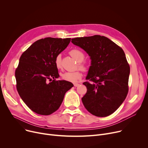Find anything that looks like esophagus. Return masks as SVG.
<instances>
[{
	"mask_svg": "<svg viewBox=\"0 0 148 148\" xmlns=\"http://www.w3.org/2000/svg\"><path fill=\"white\" fill-rule=\"evenodd\" d=\"M74 86H75V87H77V86H79L80 84H79V83H74Z\"/></svg>",
	"mask_w": 148,
	"mask_h": 148,
	"instance_id": "esophagus-1",
	"label": "esophagus"
}]
</instances>
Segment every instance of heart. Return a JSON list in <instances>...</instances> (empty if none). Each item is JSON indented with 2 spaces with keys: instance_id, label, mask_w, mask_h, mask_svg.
Instances as JSON below:
<instances>
[{
  "instance_id": "1",
  "label": "heart",
  "mask_w": 148,
  "mask_h": 148,
  "mask_svg": "<svg viewBox=\"0 0 148 148\" xmlns=\"http://www.w3.org/2000/svg\"><path fill=\"white\" fill-rule=\"evenodd\" d=\"M69 54L77 62H79V67L82 69H87V63L85 61H83L84 58V53L79 49H74L69 51ZM54 64L58 69H60L62 67V59L60 54H58L54 59ZM82 76V69H78L76 71L73 72L65 71L61 73L60 77L62 80L75 83L79 80Z\"/></svg>"
}]
</instances>
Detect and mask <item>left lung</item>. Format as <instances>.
Wrapping results in <instances>:
<instances>
[{
	"label": "left lung",
	"mask_w": 148,
	"mask_h": 148,
	"mask_svg": "<svg viewBox=\"0 0 148 148\" xmlns=\"http://www.w3.org/2000/svg\"><path fill=\"white\" fill-rule=\"evenodd\" d=\"M71 42L86 51L91 59L87 88L82 98L86 110L106 117L120 107L128 92L130 65L122 49L108 38L94 35L75 38Z\"/></svg>",
	"instance_id": "left-lung-1"
}]
</instances>
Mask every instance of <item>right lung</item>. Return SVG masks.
<instances>
[{"label":"right lung","instance_id":"obj_1","mask_svg":"<svg viewBox=\"0 0 148 148\" xmlns=\"http://www.w3.org/2000/svg\"><path fill=\"white\" fill-rule=\"evenodd\" d=\"M71 38L41 39L23 53L15 69L16 87L27 106L35 113L49 115L60 106L65 93L74 85L59 77L56 56L64 50Z\"/></svg>","mask_w":148,"mask_h":148}]
</instances>
